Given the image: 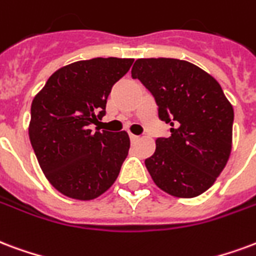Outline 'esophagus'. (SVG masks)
Here are the masks:
<instances>
[{
	"instance_id": "obj_1",
	"label": "esophagus",
	"mask_w": 256,
	"mask_h": 256,
	"mask_svg": "<svg viewBox=\"0 0 256 256\" xmlns=\"http://www.w3.org/2000/svg\"><path fill=\"white\" fill-rule=\"evenodd\" d=\"M138 140H140L138 136H136V134H130V141H132V144H136Z\"/></svg>"
}]
</instances>
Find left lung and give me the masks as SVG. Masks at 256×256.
Segmentation results:
<instances>
[{"instance_id":"1","label":"left lung","mask_w":256,"mask_h":256,"mask_svg":"<svg viewBox=\"0 0 256 256\" xmlns=\"http://www.w3.org/2000/svg\"><path fill=\"white\" fill-rule=\"evenodd\" d=\"M132 77L141 81L171 124L145 160L158 188L178 198H194L213 186L232 149L234 108L217 81L198 66L174 58H141Z\"/></svg>"}]
</instances>
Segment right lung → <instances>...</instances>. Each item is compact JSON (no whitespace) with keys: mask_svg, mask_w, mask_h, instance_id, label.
<instances>
[{"mask_svg":"<svg viewBox=\"0 0 256 256\" xmlns=\"http://www.w3.org/2000/svg\"><path fill=\"white\" fill-rule=\"evenodd\" d=\"M133 58H94L60 68L31 104L30 141L42 171L60 194L90 200L112 186L128 157L126 132L112 133L90 124L106 114L112 85Z\"/></svg>","mask_w":256,"mask_h":256,"instance_id":"obj_1","label":"right lung"}]
</instances>
